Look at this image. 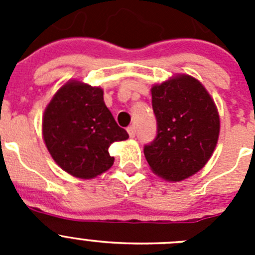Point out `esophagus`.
Segmentation results:
<instances>
[{"label":"esophagus","instance_id":"1","mask_svg":"<svg viewBox=\"0 0 255 255\" xmlns=\"http://www.w3.org/2000/svg\"><path fill=\"white\" fill-rule=\"evenodd\" d=\"M128 132H129V136L130 138H134L135 136V128L134 126H129V128H128Z\"/></svg>","mask_w":255,"mask_h":255}]
</instances>
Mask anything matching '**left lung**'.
Masks as SVG:
<instances>
[{"label": "left lung", "instance_id": "obj_1", "mask_svg": "<svg viewBox=\"0 0 255 255\" xmlns=\"http://www.w3.org/2000/svg\"><path fill=\"white\" fill-rule=\"evenodd\" d=\"M157 136L144 147L150 170L181 181L206 166L220 135V116L199 80L180 74L152 87Z\"/></svg>", "mask_w": 255, "mask_h": 255}]
</instances>
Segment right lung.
I'll return each mask as SVG.
<instances>
[{"label": "right lung", "instance_id": "obj_1", "mask_svg": "<svg viewBox=\"0 0 255 255\" xmlns=\"http://www.w3.org/2000/svg\"><path fill=\"white\" fill-rule=\"evenodd\" d=\"M42 132L52 158L67 173L93 179L114 164L108 148L126 140L105 105L103 91L78 80H70L56 92L44 110Z\"/></svg>", "mask_w": 255, "mask_h": 255}]
</instances>
